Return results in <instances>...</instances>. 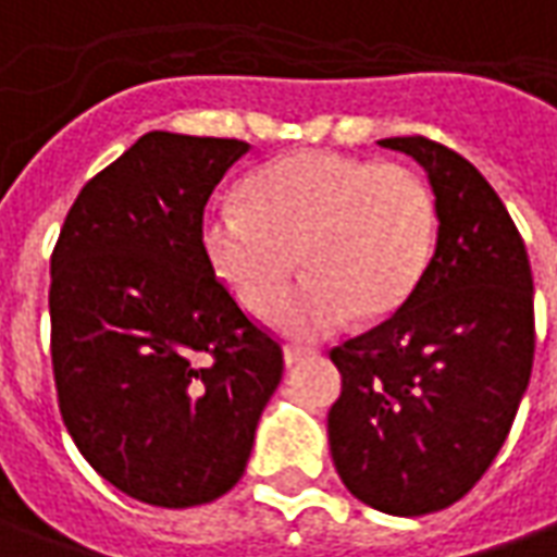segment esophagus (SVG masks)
<instances>
[{
    "mask_svg": "<svg viewBox=\"0 0 557 557\" xmlns=\"http://www.w3.org/2000/svg\"><path fill=\"white\" fill-rule=\"evenodd\" d=\"M312 356V349H304V346H285V364L287 368H294V364H300L304 358Z\"/></svg>",
    "mask_w": 557,
    "mask_h": 557,
    "instance_id": "1",
    "label": "esophagus"
}]
</instances>
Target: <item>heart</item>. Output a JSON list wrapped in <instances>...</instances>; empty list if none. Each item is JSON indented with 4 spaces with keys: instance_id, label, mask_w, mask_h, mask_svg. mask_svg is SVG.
I'll return each instance as SVG.
<instances>
[{
    "instance_id": "heart-1",
    "label": "heart",
    "mask_w": 557,
    "mask_h": 557,
    "mask_svg": "<svg viewBox=\"0 0 557 557\" xmlns=\"http://www.w3.org/2000/svg\"><path fill=\"white\" fill-rule=\"evenodd\" d=\"M435 199L417 171L331 149H297L253 171L245 201L218 199L201 248L253 315L282 304L297 263L306 282L278 327L312 339L408 304L435 245Z\"/></svg>"
}]
</instances>
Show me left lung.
<instances>
[{"instance_id":"left-lung-1","label":"left lung","mask_w":557,"mask_h":557,"mask_svg":"<svg viewBox=\"0 0 557 557\" xmlns=\"http://www.w3.org/2000/svg\"><path fill=\"white\" fill-rule=\"evenodd\" d=\"M426 171L438 238L389 322L331 352L343 392L327 442L349 494L386 515L466 496L512 429L533 368V275L494 186L460 152L386 137Z\"/></svg>"}]
</instances>
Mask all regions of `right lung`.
Returning <instances> with one entry per match:
<instances>
[{
	"mask_svg": "<svg viewBox=\"0 0 557 557\" xmlns=\"http://www.w3.org/2000/svg\"><path fill=\"white\" fill-rule=\"evenodd\" d=\"M245 140L149 131L82 186L51 253V364L78 454L162 509L233 491L282 346L238 309L201 218Z\"/></svg>",
	"mask_w": 557,
	"mask_h": 557,
	"instance_id": "right-lung-1",
	"label": "right lung"
}]
</instances>
